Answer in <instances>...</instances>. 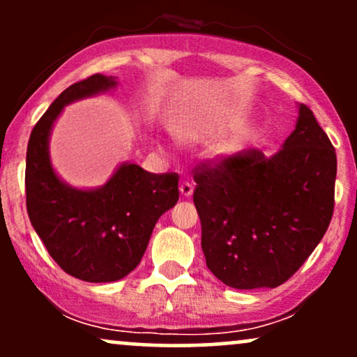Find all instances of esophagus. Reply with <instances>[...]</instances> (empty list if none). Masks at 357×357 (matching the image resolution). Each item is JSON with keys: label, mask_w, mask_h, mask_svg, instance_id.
<instances>
[{"label": "esophagus", "mask_w": 357, "mask_h": 357, "mask_svg": "<svg viewBox=\"0 0 357 357\" xmlns=\"http://www.w3.org/2000/svg\"><path fill=\"white\" fill-rule=\"evenodd\" d=\"M192 191H195V183L192 181H183L179 184V192H181L183 198H190Z\"/></svg>", "instance_id": "obj_1"}]
</instances>
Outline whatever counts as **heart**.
I'll list each match as a JSON object with an SVG mask.
<instances>
[{
    "label": "heart",
    "mask_w": 357,
    "mask_h": 357,
    "mask_svg": "<svg viewBox=\"0 0 357 357\" xmlns=\"http://www.w3.org/2000/svg\"><path fill=\"white\" fill-rule=\"evenodd\" d=\"M181 137H183V139H190L191 136H190V134H188V132H183V134H181Z\"/></svg>",
    "instance_id": "1"
}]
</instances>
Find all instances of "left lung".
Here are the masks:
<instances>
[{"label": "left lung", "mask_w": 357, "mask_h": 357, "mask_svg": "<svg viewBox=\"0 0 357 357\" xmlns=\"http://www.w3.org/2000/svg\"><path fill=\"white\" fill-rule=\"evenodd\" d=\"M335 173L334 147L304 104L273 155L248 149L199 166L192 202L213 275L240 290L289 280L329 227Z\"/></svg>", "instance_id": "1"}]
</instances>
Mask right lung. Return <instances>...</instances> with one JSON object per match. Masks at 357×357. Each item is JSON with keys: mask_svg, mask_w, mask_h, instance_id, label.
I'll use <instances>...</instances> for the list:
<instances>
[{"mask_svg": "<svg viewBox=\"0 0 357 357\" xmlns=\"http://www.w3.org/2000/svg\"><path fill=\"white\" fill-rule=\"evenodd\" d=\"M117 77L100 73L65 89L36 122L26 149V210L36 235L68 275L100 284L132 272L162 213L179 199L176 173H147L122 162L104 186L73 188L56 174L50 136L65 105L110 92Z\"/></svg>", "mask_w": 357, "mask_h": 357, "instance_id": "obj_1", "label": "right lung"}]
</instances>
